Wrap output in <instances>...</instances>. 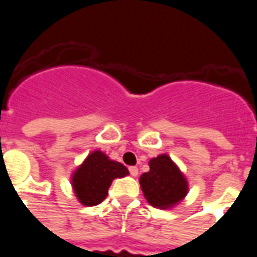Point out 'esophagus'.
<instances>
[{
  "label": "esophagus",
  "mask_w": 257,
  "mask_h": 257,
  "mask_svg": "<svg viewBox=\"0 0 257 257\" xmlns=\"http://www.w3.org/2000/svg\"><path fill=\"white\" fill-rule=\"evenodd\" d=\"M128 171H130V174L133 175V176H138V174H139V170H138L136 166H130V167H128Z\"/></svg>",
  "instance_id": "34e87169"
}]
</instances>
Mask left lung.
Returning <instances> with one entry per match:
<instances>
[{
  "label": "left lung",
  "instance_id": "8db88e82",
  "mask_svg": "<svg viewBox=\"0 0 257 257\" xmlns=\"http://www.w3.org/2000/svg\"><path fill=\"white\" fill-rule=\"evenodd\" d=\"M148 172L140 176V185L147 201L158 208H167L185 197L188 184L180 170L166 154L149 162Z\"/></svg>",
  "mask_w": 257,
  "mask_h": 257
}]
</instances>
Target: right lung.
<instances>
[{
    "instance_id": "obj_1",
    "label": "right lung",
    "mask_w": 257,
    "mask_h": 257,
    "mask_svg": "<svg viewBox=\"0 0 257 257\" xmlns=\"http://www.w3.org/2000/svg\"><path fill=\"white\" fill-rule=\"evenodd\" d=\"M128 170L122 163L110 161L101 152L96 151L86 158L72 178L77 198L85 206H96L108 196L113 179L123 178Z\"/></svg>"
}]
</instances>
